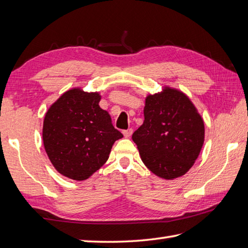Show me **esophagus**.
Segmentation results:
<instances>
[{"mask_svg":"<svg viewBox=\"0 0 248 248\" xmlns=\"http://www.w3.org/2000/svg\"><path fill=\"white\" fill-rule=\"evenodd\" d=\"M123 133L124 135V138H130L131 135L133 133V130L132 129H128V130H124Z\"/></svg>","mask_w":248,"mask_h":248,"instance_id":"34e87169","label":"esophagus"}]
</instances>
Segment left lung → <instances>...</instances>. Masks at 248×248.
<instances>
[{"instance_id":"1","label":"left lung","mask_w":248,"mask_h":248,"mask_svg":"<svg viewBox=\"0 0 248 248\" xmlns=\"http://www.w3.org/2000/svg\"><path fill=\"white\" fill-rule=\"evenodd\" d=\"M144 116L132 135L141 161L161 178L183 176L203 145L204 124L196 108L183 93L165 88L146 98Z\"/></svg>"}]
</instances>
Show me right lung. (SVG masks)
Listing matches in <instances>:
<instances>
[{"mask_svg": "<svg viewBox=\"0 0 248 248\" xmlns=\"http://www.w3.org/2000/svg\"><path fill=\"white\" fill-rule=\"evenodd\" d=\"M100 99L98 93L70 89L46 114V155L57 171L73 180H85L97 171L108 161L113 144L124 138L99 107Z\"/></svg>", "mask_w": 248, "mask_h": 248, "instance_id": "obj_1", "label": "right lung"}]
</instances>
